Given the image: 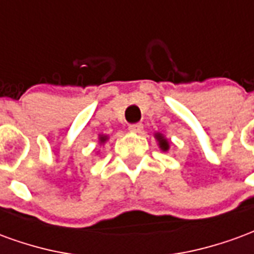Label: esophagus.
Instances as JSON below:
<instances>
[{
	"instance_id": "esophagus-1",
	"label": "esophagus",
	"mask_w": 254,
	"mask_h": 254,
	"mask_svg": "<svg viewBox=\"0 0 254 254\" xmlns=\"http://www.w3.org/2000/svg\"><path fill=\"white\" fill-rule=\"evenodd\" d=\"M143 124H133V125H129V130L132 133H137V134H140V133L143 132Z\"/></svg>"
}]
</instances>
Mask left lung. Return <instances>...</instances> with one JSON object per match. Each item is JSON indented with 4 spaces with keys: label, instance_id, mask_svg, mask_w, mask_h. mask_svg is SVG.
Listing matches in <instances>:
<instances>
[{
    "label": "left lung",
    "instance_id": "1",
    "mask_svg": "<svg viewBox=\"0 0 254 254\" xmlns=\"http://www.w3.org/2000/svg\"><path fill=\"white\" fill-rule=\"evenodd\" d=\"M155 137H156V140H158V143H159V147L162 151H169V148H170V145H169V141H167V138H165V136L163 134H160V133H156L155 134Z\"/></svg>",
    "mask_w": 254,
    "mask_h": 254
}]
</instances>
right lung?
Segmentation results:
<instances>
[{"mask_svg": "<svg viewBox=\"0 0 254 254\" xmlns=\"http://www.w3.org/2000/svg\"><path fill=\"white\" fill-rule=\"evenodd\" d=\"M106 140H107V136H100V137H99V141H100V144H102V143H105Z\"/></svg>", "mask_w": 254, "mask_h": 254, "instance_id": "right-lung-1", "label": "right lung"}]
</instances>
